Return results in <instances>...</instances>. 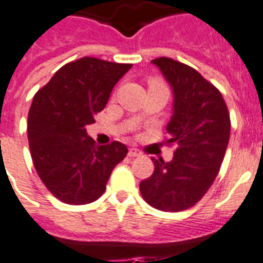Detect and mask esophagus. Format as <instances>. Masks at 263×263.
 Instances as JSON below:
<instances>
[{
	"label": "esophagus",
	"mask_w": 263,
	"mask_h": 263,
	"mask_svg": "<svg viewBox=\"0 0 263 263\" xmlns=\"http://www.w3.org/2000/svg\"><path fill=\"white\" fill-rule=\"evenodd\" d=\"M141 154L137 148H129V153H127V155L129 157H139V155Z\"/></svg>",
	"instance_id": "1"
}]
</instances>
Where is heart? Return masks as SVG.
Masks as SVG:
<instances>
[{
	"instance_id": "heart-1",
	"label": "heart",
	"mask_w": 263,
	"mask_h": 263,
	"mask_svg": "<svg viewBox=\"0 0 263 263\" xmlns=\"http://www.w3.org/2000/svg\"><path fill=\"white\" fill-rule=\"evenodd\" d=\"M153 82H155V84H161L160 81H151V84H153Z\"/></svg>"
}]
</instances>
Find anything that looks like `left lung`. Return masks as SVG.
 <instances>
[{"mask_svg":"<svg viewBox=\"0 0 263 263\" xmlns=\"http://www.w3.org/2000/svg\"><path fill=\"white\" fill-rule=\"evenodd\" d=\"M171 85L174 103L166 144H176L170 162L151 158L154 172L140 182L144 200L162 212L195 206L216 179L230 140L223 95L195 68L168 57L151 61Z\"/></svg>","mask_w":263,"mask_h":263,"instance_id":"1","label":"left lung"}]
</instances>
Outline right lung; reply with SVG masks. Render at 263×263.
Masks as SVG:
<instances>
[{"mask_svg": "<svg viewBox=\"0 0 263 263\" xmlns=\"http://www.w3.org/2000/svg\"><path fill=\"white\" fill-rule=\"evenodd\" d=\"M130 68L82 57L61 67L34 95L28 115L30 154L42 182L63 203L95 202L127 154L119 141L97 145L85 127L95 123V115Z\"/></svg>", "mask_w": 263, "mask_h": 263, "instance_id": "add662e5", "label": "right lung"}]
</instances>
